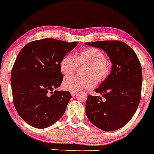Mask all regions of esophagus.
Wrapping results in <instances>:
<instances>
[{
	"label": "esophagus",
	"instance_id": "34e87169",
	"mask_svg": "<svg viewBox=\"0 0 154 154\" xmlns=\"http://www.w3.org/2000/svg\"><path fill=\"white\" fill-rule=\"evenodd\" d=\"M71 96H72V97H74V96L76 95L77 93H76V92H71Z\"/></svg>",
	"mask_w": 154,
	"mask_h": 154
}]
</instances>
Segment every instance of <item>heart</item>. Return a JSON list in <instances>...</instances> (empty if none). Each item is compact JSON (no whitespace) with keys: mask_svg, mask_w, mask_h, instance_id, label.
Listing matches in <instances>:
<instances>
[{"mask_svg":"<svg viewBox=\"0 0 154 154\" xmlns=\"http://www.w3.org/2000/svg\"><path fill=\"white\" fill-rule=\"evenodd\" d=\"M79 66H86L83 71L85 77H67L63 81L64 90L71 92H79L92 89L97 83L104 82L110 73V67L106 63V57L99 49L89 48L82 50L74 58L66 54L60 63V69L65 76L73 75Z\"/></svg>","mask_w":154,"mask_h":154,"instance_id":"obj_1","label":"heart"}]
</instances>
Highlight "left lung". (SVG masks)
I'll return each instance as SVG.
<instances>
[{
  "label": "left lung",
  "mask_w": 154,
  "mask_h": 154,
  "mask_svg": "<svg viewBox=\"0 0 154 154\" xmlns=\"http://www.w3.org/2000/svg\"><path fill=\"white\" fill-rule=\"evenodd\" d=\"M85 44L104 50L112 64L108 78L94 90L101 96H88L86 116L104 131L120 129L130 121L140 104L142 85L140 60L123 42L101 41Z\"/></svg>",
  "instance_id": "left-lung-1"
}]
</instances>
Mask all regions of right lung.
Masks as SVG:
<instances>
[{
    "instance_id": "1",
    "label": "right lung",
    "mask_w": 154,
    "mask_h": 154,
    "mask_svg": "<svg viewBox=\"0 0 154 154\" xmlns=\"http://www.w3.org/2000/svg\"><path fill=\"white\" fill-rule=\"evenodd\" d=\"M78 43L37 40L19 53L11 73L12 98L18 114L30 125L43 129L64 115L72 97L68 91L53 90L63 81L61 60Z\"/></svg>"
}]
</instances>
